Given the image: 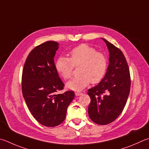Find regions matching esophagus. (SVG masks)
I'll return each instance as SVG.
<instances>
[{
    "mask_svg": "<svg viewBox=\"0 0 149 149\" xmlns=\"http://www.w3.org/2000/svg\"><path fill=\"white\" fill-rule=\"evenodd\" d=\"M75 96H80V95H81L82 93H80V92H75Z\"/></svg>",
    "mask_w": 149,
    "mask_h": 149,
    "instance_id": "esophagus-1",
    "label": "esophagus"
}]
</instances>
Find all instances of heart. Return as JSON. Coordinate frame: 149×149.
<instances>
[{"label":"heart","instance_id":"obj_1","mask_svg":"<svg viewBox=\"0 0 149 149\" xmlns=\"http://www.w3.org/2000/svg\"><path fill=\"white\" fill-rule=\"evenodd\" d=\"M70 57L59 56L55 68L61 76L68 79L72 76L74 66L79 67L81 75L69 81L66 87L70 90L80 91L90 83H98L105 76L107 68V60L104 54L97 52L94 47L81 44L70 52Z\"/></svg>","mask_w":149,"mask_h":149}]
</instances>
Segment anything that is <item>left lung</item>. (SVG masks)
I'll return each mask as SVG.
<instances>
[{
    "label": "left lung",
    "instance_id": "8db88e82",
    "mask_svg": "<svg viewBox=\"0 0 149 149\" xmlns=\"http://www.w3.org/2000/svg\"><path fill=\"white\" fill-rule=\"evenodd\" d=\"M109 51V66L104 77L88 90L91 97L89 117L94 123L105 125L114 121L123 111L130 91L128 65L122 51L105 39Z\"/></svg>",
    "mask_w": 149,
    "mask_h": 149
}]
</instances>
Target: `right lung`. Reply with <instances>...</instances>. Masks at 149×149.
I'll list each match as a JSON object with an SVG mask.
<instances>
[{
	"label": "right lung",
	"mask_w": 149,
	"mask_h": 149,
	"mask_svg": "<svg viewBox=\"0 0 149 149\" xmlns=\"http://www.w3.org/2000/svg\"><path fill=\"white\" fill-rule=\"evenodd\" d=\"M58 45L48 41L35 47L26 58L23 70V98L35 119L47 127L63 123L75 96L74 91L56 94L64 86L54 63Z\"/></svg>",
	"instance_id": "add662e5"
}]
</instances>
